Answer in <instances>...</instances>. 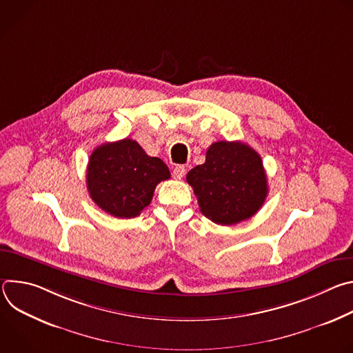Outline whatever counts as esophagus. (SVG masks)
<instances>
[{"label": "esophagus", "mask_w": 353, "mask_h": 353, "mask_svg": "<svg viewBox=\"0 0 353 353\" xmlns=\"http://www.w3.org/2000/svg\"><path fill=\"white\" fill-rule=\"evenodd\" d=\"M184 174H185V168H184L183 165L174 166V169H173V177H174L176 180H181V179L184 177Z\"/></svg>", "instance_id": "1"}]
</instances>
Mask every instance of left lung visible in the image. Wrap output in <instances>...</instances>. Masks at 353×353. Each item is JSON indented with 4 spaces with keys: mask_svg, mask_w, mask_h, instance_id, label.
I'll list each match as a JSON object with an SVG mask.
<instances>
[{
    "mask_svg": "<svg viewBox=\"0 0 353 353\" xmlns=\"http://www.w3.org/2000/svg\"><path fill=\"white\" fill-rule=\"evenodd\" d=\"M187 183L196 195L201 212L225 226L257 214L268 194L261 157L239 141L214 142L205 163L187 173Z\"/></svg>",
    "mask_w": 353,
    "mask_h": 353,
    "instance_id": "1",
    "label": "left lung"
}]
</instances>
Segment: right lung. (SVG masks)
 <instances>
[{
  "label": "right lung",
  "instance_id": "add662e5",
  "mask_svg": "<svg viewBox=\"0 0 353 353\" xmlns=\"http://www.w3.org/2000/svg\"><path fill=\"white\" fill-rule=\"evenodd\" d=\"M170 179L159 158L148 157L130 138L97 146L88 163L86 185L93 203L123 219L138 216L150 204L157 185Z\"/></svg>",
  "mask_w": 353,
  "mask_h": 353
}]
</instances>
